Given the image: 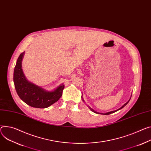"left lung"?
Segmentation results:
<instances>
[{
  "label": "left lung",
  "instance_id": "8db88e82",
  "mask_svg": "<svg viewBox=\"0 0 151 151\" xmlns=\"http://www.w3.org/2000/svg\"><path fill=\"white\" fill-rule=\"evenodd\" d=\"M130 99H129V101H128L127 103H125L124 105H123L122 107H120V108L117 109V110H115V111H110V112H108V113H104V114H103V113H98V112H96V111H95L94 110H93V109L92 108H91L90 106H88V108H89L91 109V110L93 112H94V113H97V114H104V115H108V114H111V113H114V112H116V111H117L118 110H119V109H122V108L124 107V106H125V105H127V104L129 102V101H130ZM83 101H84V100H83Z\"/></svg>",
  "mask_w": 151,
  "mask_h": 151
}]
</instances>
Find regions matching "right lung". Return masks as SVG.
<instances>
[{
  "mask_svg": "<svg viewBox=\"0 0 151 151\" xmlns=\"http://www.w3.org/2000/svg\"><path fill=\"white\" fill-rule=\"evenodd\" d=\"M24 54V52L20 55L14 70V83L17 93L24 102L32 107L47 108L61 97L64 86L62 84L53 91H48L28 81L22 68Z\"/></svg>",
  "mask_w": 151,
  "mask_h": 151,
  "instance_id": "1",
  "label": "right lung"
}]
</instances>
